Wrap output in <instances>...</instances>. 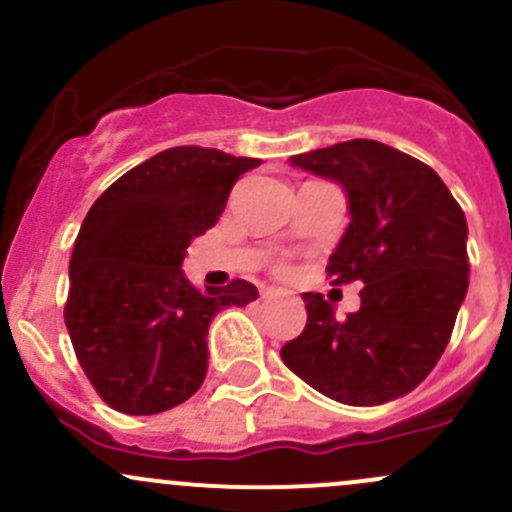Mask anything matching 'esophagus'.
<instances>
[{
	"mask_svg": "<svg viewBox=\"0 0 512 512\" xmlns=\"http://www.w3.org/2000/svg\"><path fill=\"white\" fill-rule=\"evenodd\" d=\"M283 295H290L288 290H280V288H263L261 290V298L273 300V298H283Z\"/></svg>",
	"mask_w": 512,
	"mask_h": 512,
	"instance_id": "obj_1",
	"label": "esophagus"
}]
</instances>
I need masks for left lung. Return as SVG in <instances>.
<instances>
[{"instance_id": "obj_1", "label": "left lung", "mask_w": 512, "mask_h": 512, "mask_svg": "<svg viewBox=\"0 0 512 512\" xmlns=\"http://www.w3.org/2000/svg\"><path fill=\"white\" fill-rule=\"evenodd\" d=\"M290 166L342 185L351 222L327 271L364 288L344 322L320 293H302L307 324L280 359L337 403H390L430 376L452 337L469 290L464 212L430 166L381 141L317 148Z\"/></svg>"}]
</instances>
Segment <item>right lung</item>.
Returning a JSON list of instances; mask_svg holds the SVG:
<instances>
[{
	"label": "right lung",
	"mask_w": 512,
	"mask_h": 512,
	"mask_svg": "<svg viewBox=\"0 0 512 512\" xmlns=\"http://www.w3.org/2000/svg\"><path fill=\"white\" fill-rule=\"evenodd\" d=\"M258 158L178 146L131 168L97 197L70 258L65 324L82 371L109 408L156 415L185 403L207 376V332L256 285L195 288L183 261L214 227L239 175Z\"/></svg>",
	"instance_id": "1"
}]
</instances>
